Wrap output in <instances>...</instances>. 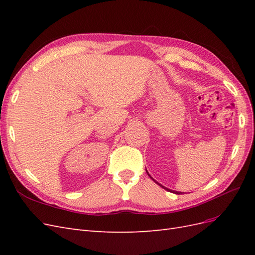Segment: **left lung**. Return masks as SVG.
<instances>
[{"instance_id": "left-lung-1", "label": "left lung", "mask_w": 255, "mask_h": 255, "mask_svg": "<svg viewBox=\"0 0 255 255\" xmlns=\"http://www.w3.org/2000/svg\"><path fill=\"white\" fill-rule=\"evenodd\" d=\"M149 174V173H148ZM150 176V175H149ZM151 177V176H150ZM151 179H152V177H151ZM153 180V179H152ZM154 181V180H153ZM154 182H155V181H154ZM157 183V182H156ZM158 184V183H157ZM159 185V184H158ZM160 186H161V185H160ZM161 187H163V188H165V189H167L168 191H171V192H173V194H176V195H180V194H182V192H179V191H174V190H170V189H168V188H166V187H164V186H161Z\"/></svg>"}]
</instances>
